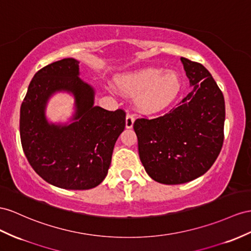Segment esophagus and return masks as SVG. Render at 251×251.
<instances>
[{"mask_svg":"<svg viewBox=\"0 0 251 251\" xmlns=\"http://www.w3.org/2000/svg\"><path fill=\"white\" fill-rule=\"evenodd\" d=\"M133 123H134L133 115L128 113L126 115V128H128V129H130V128H132V126H133Z\"/></svg>","mask_w":251,"mask_h":251,"instance_id":"34e87169","label":"esophagus"}]
</instances>
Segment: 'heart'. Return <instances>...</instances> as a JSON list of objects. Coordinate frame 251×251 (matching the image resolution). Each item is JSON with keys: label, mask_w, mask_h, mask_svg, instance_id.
Segmentation results:
<instances>
[{"label": "heart", "mask_w": 251, "mask_h": 251, "mask_svg": "<svg viewBox=\"0 0 251 251\" xmlns=\"http://www.w3.org/2000/svg\"><path fill=\"white\" fill-rule=\"evenodd\" d=\"M117 86L122 93L134 96L140 112L155 114L166 110L177 100L182 80L176 71L144 68L120 75Z\"/></svg>", "instance_id": "1"}]
</instances>
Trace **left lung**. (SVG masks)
<instances>
[{
    "mask_svg": "<svg viewBox=\"0 0 251 251\" xmlns=\"http://www.w3.org/2000/svg\"><path fill=\"white\" fill-rule=\"evenodd\" d=\"M192 91L168 113L138 119L133 129L147 174L163 184H181L207 172L224 142L225 100L202 64L180 58Z\"/></svg>",
    "mask_w": 251,
    "mask_h": 251,
    "instance_id": "obj_1",
    "label": "left lung"
}]
</instances>
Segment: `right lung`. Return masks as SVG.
I'll list each match as a JSON object with an SVG mask.
<instances>
[{"instance_id": "1", "label": "right lung", "mask_w": 251, "mask_h": 251, "mask_svg": "<svg viewBox=\"0 0 251 251\" xmlns=\"http://www.w3.org/2000/svg\"><path fill=\"white\" fill-rule=\"evenodd\" d=\"M79 61L64 58L38 71L20 110L25 156L47 182L66 190L98 187L108 174L114 144L125 128V112L94 106V88L80 79ZM71 94L75 113L68 124L46 118L49 99Z\"/></svg>"}]
</instances>
